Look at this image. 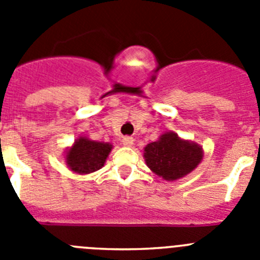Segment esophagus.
Listing matches in <instances>:
<instances>
[{"instance_id":"34e87169","label":"esophagus","mask_w":260,"mask_h":260,"mask_svg":"<svg viewBox=\"0 0 260 260\" xmlns=\"http://www.w3.org/2000/svg\"><path fill=\"white\" fill-rule=\"evenodd\" d=\"M134 143V139L132 137H123L122 138V144L126 147H132Z\"/></svg>"}]
</instances>
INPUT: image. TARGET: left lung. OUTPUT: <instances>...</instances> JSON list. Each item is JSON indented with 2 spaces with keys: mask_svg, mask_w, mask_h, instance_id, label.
<instances>
[{
  "mask_svg": "<svg viewBox=\"0 0 260 260\" xmlns=\"http://www.w3.org/2000/svg\"><path fill=\"white\" fill-rule=\"evenodd\" d=\"M201 146L182 141L174 133H165L157 142L147 144L144 158L147 167L164 180L173 181L195 169L201 162Z\"/></svg>",
  "mask_w": 260,
  "mask_h": 260,
  "instance_id": "obj_1",
  "label": "left lung"
}]
</instances>
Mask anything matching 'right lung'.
Returning <instances> with one entry per match:
<instances>
[{"label":"right lung","instance_id":"1","mask_svg":"<svg viewBox=\"0 0 260 260\" xmlns=\"http://www.w3.org/2000/svg\"><path fill=\"white\" fill-rule=\"evenodd\" d=\"M110 151H112V144L89 141L87 138L82 137L69 150L66 161L71 171L77 173H92L103 168Z\"/></svg>","mask_w":260,"mask_h":260}]
</instances>
